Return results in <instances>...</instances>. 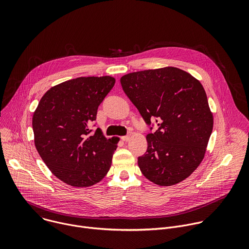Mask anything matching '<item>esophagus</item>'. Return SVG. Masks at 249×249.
<instances>
[{
	"label": "esophagus",
	"mask_w": 249,
	"mask_h": 249,
	"mask_svg": "<svg viewBox=\"0 0 249 249\" xmlns=\"http://www.w3.org/2000/svg\"><path fill=\"white\" fill-rule=\"evenodd\" d=\"M131 136H132V133H130V134H128V135H126V136H123V137H122V140H123L124 142H128V141L131 139Z\"/></svg>",
	"instance_id": "1"
}]
</instances>
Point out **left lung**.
I'll use <instances>...</instances> for the list:
<instances>
[{
	"mask_svg": "<svg viewBox=\"0 0 249 249\" xmlns=\"http://www.w3.org/2000/svg\"><path fill=\"white\" fill-rule=\"evenodd\" d=\"M120 83L146 123L156 118L159 126L138 158L142 173L160 186L181 182L203 160L214 124L203 86L175 67L130 73Z\"/></svg>",
	"mask_w": 249,
	"mask_h": 249,
	"instance_id": "obj_1",
	"label": "left lung"
}]
</instances>
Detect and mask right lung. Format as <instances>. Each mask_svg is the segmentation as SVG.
<instances>
[{
    "instance_id": "obj_1",
    "label": "right lung",
    "mask_w": 249,
    "mask_h": 249,
    "mask_svg": "<svg viewBox=\"0 0 249 249\" xmlns=\"http://www.w3.org/2000/svg\"><path fill=\"white\" fill-rule=\"evenodd\" d=\"M110 76L80 77L52 87L32 117L34 144L50 171L74 187H89L107 174L118 139L89 126L111 90Z\"/></svg>"
}]
</instances>
